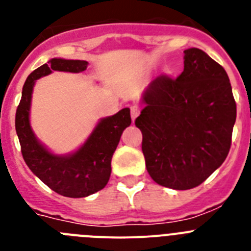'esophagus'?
Here are the masks:
<instances>
[{"instance_id": "34e87169", "label": "esophagus", "mask_w": 251, "mask_h": 251, "mask_svg": "<svg viewBox=\"0 0 251 251\" xmlns=\"http://www.w3.org/2000/svg\"><path fill=\"white\" fill-rule=\"evenodd\" d=\"M139 113H141V107L139 105H132L130 107V114H132V119L134 121L135 118H137L138 116H139Z\"/></svg>"}]
</instances>
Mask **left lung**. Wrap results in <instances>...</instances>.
Here are the masks:
<instances>
[{
	"mask_svg": "<svg viewBox=\"0 0 251 251\" xmlns=\"http://www.w3.org/2000/svg\"><path fill=\"white\" fill-rule=\"evenodd\" d=\"M135 126L155 183L176 190L201 185L230 151L236 103L229 77L199 48L184 50V71L162 75L144 92Z\"/></svg>",
	"mask_w": 251,
	"mask_h": 251,
	"instance_id": "1",
	"label": "left lung"
}]
</instances>
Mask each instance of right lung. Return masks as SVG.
<instances>
[{
    "label": "right lung",
    "mask_w": 251,
    "mask_h": 251,
    "mask_svg": "<svg viewBox=\"0 0 251 251\" xmlns=\"http://www.w3.org/2000/svg\"><path fill=\"white\" fill-rule=\"evenodd\" d=\"M88 64L87 61L50 59L27 77L16 110V132L25 162L48 188L63 197H88L107 185L114 151L123 130L132 123L129 108H123L114 116L102 119L86 143L68 157L50 153L37 141L28 119L34 80L50 75L52 71L83 72Z\"/></svg>",
    "instance_id": "obj_1"
}]
</instances>
